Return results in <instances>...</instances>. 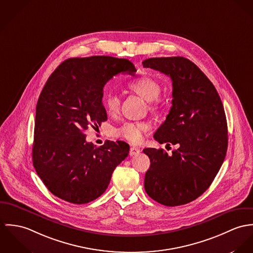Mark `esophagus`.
Instances as JSON below:
<instances>
[{
  "label": "esophagus",
  "mask_w": 253,
  "mask_h": 253,
  "mask_svg": "<svg viewBox=\"0 0 253 253\" xmlns=\"http://www.w3.org/2000/svg\"><path fill=\"white\" fill-rule=\"evenodd\" d=\"M140 152V148H138V147H136V146H132V147L130 148V155H131V156L137 155V154H139Z\"/></svg>",
  "instance_id": "obj_1"
}]
</instances>
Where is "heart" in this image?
I'll return each mask as SVG.
<instances>
[{
	"label": "heart",
	"instance_id": "obj_1",
	"mask_svg": "<svg viewBox=\"0 0 253 253\" xmlns=\"http://www.w3.org/2000/svg\"><path fill=\"white\" fill-rule=\"evenodd\" d=\"M130 89L140 95L145 101L149 102L150 110L156 112L162 109L163 101L159 97L161 85L153 78L143 76L129 84ZM104 105L107 113L115 114L119 111L120 99L114 93H109L104 97ZM150 129V124L146 121H127L113 130L114 136L130 141L131 143H140L143 135Z\"/></svg>",
	"mask_w": 253,
	"mask_h": 253
}]
</instances>
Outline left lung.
Listing matches in <instances>:
<instances>
[{"mask_svg":"<svg viewBox=\"0 0 253 253\" xmlns=\"http://www.w3.org/2000/svg\"><path fill=\"white\" fill-rule=\"evenodd\" d=\"M169 76L172 100L166 120L153 138L177 145L168 155L164 149L145 148L150 167L144 189L154 201L168 207L194 201L211 184L228 146V130L221 99L207 76L184 57H155L142 62Z\"/></svg>","mask_w":253,"mask_h":253,"instance_id":"1","label":"left lung"}]
</instances>
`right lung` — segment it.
<instances>
[{
    "label": "right lung",
    "instance_id": "add662e5",
    "mask_svg": "<svg viewBox=\"0 0 253 253\" xmlns=\"http://www.w3.org/2000/svg\"><path fill=\"white\" fill-rule=\"evenodd\" d=\"M134 64L111 56L70 58L44 85L36 108L33 165L47 189L73 204H86L108 188L114 169L129 154L125 141L99 147L85 131L108 119L102 99L113 76H135Z\"/></svg>",
    "mask_w": 253,
    "mask_h": 253
}]
</instances>
